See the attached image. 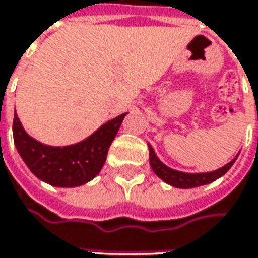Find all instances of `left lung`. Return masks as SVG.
Returning a JSON list of instances; mask_svg holds the SVG:
<instances>
[{"mask_svg":"<svg viewBox=\"0 0 258 258\" xmlns=\"http://www.w3.org/2000/svg\"><path fill=\"white\" fill-rule=\"evenodd\" d=\"M237 156L234 157L231 162H229L227 165H224L223 167H220V169L214 170V172H207V173H183V172L170 169V167H167L165 163H162V162L159 160V157L156 156L153 148L149 145V160L153 172H155L162 180L166 181L167 184H172V186L179 187V189L198 187V186H203V184H207V183H212V181L217 180L219 177H222L223 174L227 173V170H229L230 167L233 166V163L236 162Z\"/></svg>","mask_w":258,"mask_h":258,"instance_id":"8db88e82","label":"left lung"}]
</instances>
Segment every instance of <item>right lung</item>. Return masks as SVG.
<instances>
[{"mask_svg": "<svg viewBox=\"0 0 258 258\" xmlns=\"http://www.w3.org/2000/svg\"><path fill=\"white\" fill-rule=\"evenodd\" d=\"M126 113L102 125L77 145L55 148L32 139L14 113V143L20 156L38 179L56 187H75L92 180L101 172L109 146L116 136Z\"/></svg>", "mask_w": 258, "mask_h": 258, "instance_id": "obj_1", "label": "right lung"}]
</instances>
